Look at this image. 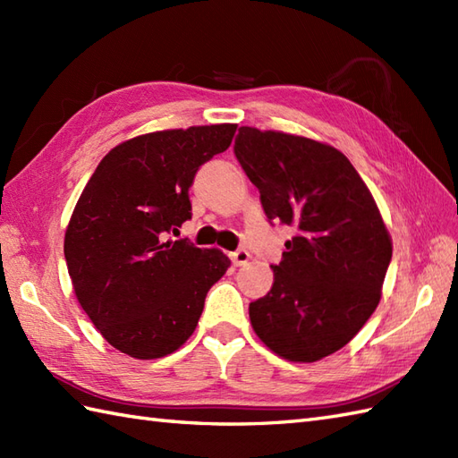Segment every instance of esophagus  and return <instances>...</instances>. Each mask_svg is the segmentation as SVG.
Wrapping results in <instances>:
<instances>
[{
    "label": "esophagus",
    "instance_id": "esophagus-1",
    "mask_svg": "<svg viewBox=\"0 0 458 458\" xmlns=\"http://www.w3.org/2000/svg\"><path fill=\"white\" fill-rule=\"evenodd\" d=\"M230 258H232V261H234L236 267L246 266L250 261V251L248 250H236V251H232Z\"/></svg>",
    "mask_w": 458,
    "mask_h": 458
}]
</instances>
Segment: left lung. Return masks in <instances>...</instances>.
Returning a JSON list of instances; mask_svg holds the SVG:
<instances>
[{"label": "left lung", "instance_id": "1", "mask_svg": "<svg viewBox=\"0 0 458 458\" xmlns=\"http://www.w3.org/2000/svg\"><path fill=\"white\" fill-rule=\"evenodd\" d=\"M234 153L269 220L295 228L274 285L250 320L271 352L317 362L348 344L372 317L392 238L352 163L333 145L284 131L240 128Z\"/></svg>", "mask_w": 458, "mask_h": 458}]
</instances>
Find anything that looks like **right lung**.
I'll list each match as a JSON object with an SVG mask.
<instances>
[{
    "label": "right lung",
    "mask_w": 458,
    "mask_h": 458,
    "mask_svg": "<svg viewBox=\"0 0 458 458\" xmlns=\"http://www.w3.org/2000/svg\"><path fill=\"white\" fill-rule=\"evenodd\" d=\"M236 123L138 135L106 155L76 202L64 258L76 299L120 352L163 358L187 343L228 256L167 240L191 218L202 163L226 151Z\"/></svg>",
    "instance_id": "add662e5"
}]
</instances>
